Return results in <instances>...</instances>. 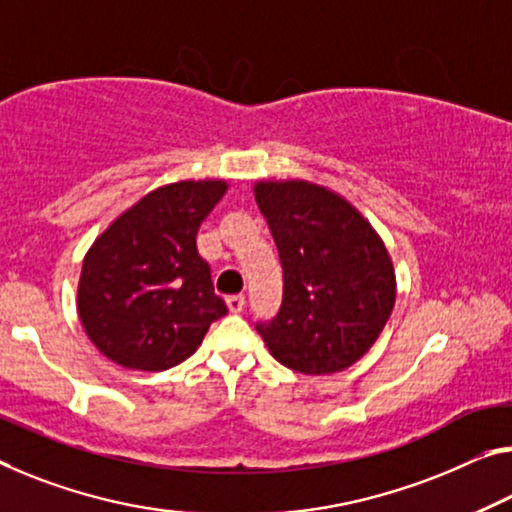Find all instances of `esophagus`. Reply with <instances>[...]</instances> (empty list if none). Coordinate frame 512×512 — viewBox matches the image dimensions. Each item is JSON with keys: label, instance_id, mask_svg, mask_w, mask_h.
I'll return each instance as SVG.
<instances>
[{"label": "esophagus", "instance_id": "34e87169", "mask_svg": "<svg viewBox=\"0 0 512 512\" xmlns=\"http://www.w3.org/2000/svg\"><path fill=\"white\" fill-rule=\"evenodd\" d=\"M226 306H229V311H231V313H240V311H245V297H242V295H231V297H226Z\"/></svg>", "mask_w": 512, "mask_h": 512}]
</instances>
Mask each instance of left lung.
<instances>
[{
	"mask_svg": "<svg viewBox=\"0 0 512 512\" xmlns=\"http://www.w3.org/2000/svg\"><path fill=\"white\" fill-rule=\"evenodd\" d=\"M283 270L279 313L256 322L290 371L329 375L373 348L396 302V274L380 235L341 196L290 180L258 183Z\"/></svg>",
	"mask_w": 512,
	"mask_h": 512,
	"instance_id": "obj_1",
	"label": "left lung"
}]
</instances>
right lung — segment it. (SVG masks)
<instances>
[{
  "label": "right lung",
  "instance_id": "right-lung-1",
  "mask_svg": "<svg viewBox=\"0 0 512 512\" xmlns=\"http://www.w3.org/2000/svg\"><path fill=\"white\" fill-rule=\"evenodd\" d=\"M224 192L222 180L164 185L93 242L77 311L102 355L137 371H167L229 313L196 249V231Z\"/></svg>",
  "mask_w": 512,
  "mask_h": 512
}]
</instances>
